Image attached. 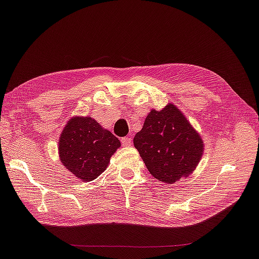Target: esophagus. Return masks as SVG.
<instances>
[{
  "label": "esophagus",
  "instance_id": "1",
  "mask_svg": "<svg viewBox=\"0 0 259 259\" xmlns=\"http://www.w3.org/2000/svg\"><path fill=\"white\" fill-rule=\"evenodd\" d=\"M121 143H122V145L124 147H128V146H131V144H133V141H131L130 137H123V138L121 139Z\"/></svg>",
  "mask_w": 259,
  "mask_h": 259
}]
</instances>
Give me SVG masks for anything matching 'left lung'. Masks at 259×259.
Instances as JSON below:
<instances>
[{
	"label": "left lung",
	"instance_id": "1",
	"mask_svg": "<svg viewBox=\"0 0 259 259\" xmlns=\"http://www.w3.org/2000/svg\"><path fill=\"white\" fill-rule=\"evenodd\" d=\"M134 145L149 173L167 184L193 173L204 151L200 134L173 103L150 111Z\"/></svg>",
	"mask_w": 259,
	"mask_h": 259
}]
</instances>
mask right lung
Listing matches in <instances>:
<instances>
[{"label":"right lung","mask_w":259,"mask_h":259,"mask_svg":"<svg viewBox=\"0 0 259 259\" xmlns=\"http://www.w3.org/2000/svg\"><path fill=\"white\" fill-rule=\"evenodd\" d=\"M120 140L91 116H73L58 140L62 164L83 182L95 180L106 169Z\"/></svg>","instance_id":"obj_1"}]
</instances>
